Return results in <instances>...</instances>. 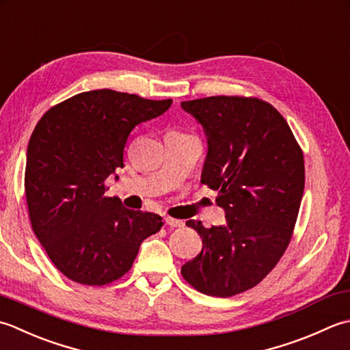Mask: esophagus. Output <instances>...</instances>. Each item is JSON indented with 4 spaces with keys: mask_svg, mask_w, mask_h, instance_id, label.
Segmentation results:
<instances>
[{
    "mask_svg": "<svg viewBox=\"0 0 350 350\" xmlns=\"http://www.w3.org/2000/svg\"><path fill=\"white\" fill-rule=\"evenodd\" d=\"M165 220H166V225H169V226H172V228H181V226H184V222L183 220H178V219H174V217H165Z\"/></svg>",
    "mask_w": 350,
    "mask_h": 350,
    "instance_id": "1",
    "label": "esophagus"
}]
</instances>
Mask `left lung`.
<instances>
[{"mask_svg":"<svg viewBox=\"0 0 350 350\" xmlns=\"http://www.w3.org/2000/svg\"><path fill=\"white\" fill-rule=\"evenodd\" d=\"M204 126L208 152L201 183L217 190L226 224L187 220L202 251L181 267L191 287L230 297L255 287L287 249L301 206L304 152L281 113L258 98L208 96L183 101Z\"/></svg>","mask_w":350,"mask_h":350,"instance_id":"1","label":"left lung"}]
</instances>
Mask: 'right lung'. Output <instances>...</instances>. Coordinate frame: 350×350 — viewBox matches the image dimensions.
<instances>
[{
  "label": "right lung",
  "instance_id": "right-lung-1",
  "mask_svg": "<svg viewBox=\"0 0 350 350\" xmlns=\"http://www.w3.org/2000/svg\"><path fill=\"white\" fill-rule=\"evenodd\" d=\"M172 99L110 89L83 92L51 107L27 149L25 198L31 228L49 260L78 284L105 285L131 269L140 243L163 226L159 215L105 196L124 167L135 125L165 113Z\"/></svg>",
  "mask_w": 350,
  "mask_h": 350
}]
</instances>
